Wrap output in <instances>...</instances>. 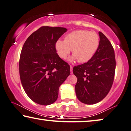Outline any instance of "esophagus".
Returning <instances> with one entry per match:
<instances>
[{"instance_id": "34e87169", "label": "esophagus", "mask_w": 131, "mask_h": 131, "mask_svg": "<svg viewBox=\"0 0 131 131\" xmlns=\"http://www.w3.org/2000/svg\"><path fill=\"white\" fill-rule=\"evenodd\" d=\"M70 72H71V73H72V70H73V67H72V66H70Z\"/></svg>"}]
</instances>
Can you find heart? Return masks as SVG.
<instances>
[{"mask_svg":"<svg viewBox=\"0 0 131 131\" xmlns=\"http://www.w3.org/2000/svg\"><path fill=\"white\" fill-rule=\"evenodd\" d=\"M99 42V37L96 32L78 30L68 34L64 41L58 40L55 43V48L62 59H65L72 50L73 55L70 58V61L78 59L80 63H86L96 52Z\"/></svg>","mask_w":131,"mask_h":131,"instance_id":"b5f03b06","label":"heart"}]
</instances>
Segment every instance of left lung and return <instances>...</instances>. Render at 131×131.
<instances>
[{
  "mask_svg": "<svg viewBox=\"0 0 131 131\" xmlns=\"http://www.w3.org/2000/svg\"><path fill=\"white\" fill-rule=\"evenodd\" d=\"M98 49L90 61L74 66L73 73L78 79L75 85L77 98L86 104L101 101L110 92L115 70L113 47L101 32H99Z\"/></svg>",
  "mask_w": 131,
  "mask_h": 131,
  "instance_id": "obj_1",
  "label": "left lung"
}]
</instances>
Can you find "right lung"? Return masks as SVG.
<instances>
[{
    "label": "right lung",
    "instance_id": "obj_1",
    "mask_svg": "<svg viewBox=\"0 0 131 131\" xmlns=\"http://www.w3.org/2000/svg\"><path fill=\"white\" fill-rule=\"evenodd\" d=\"M63 27L43 26L28 37L21 52L20 80L25 92L38 104L57 100L59 88L70 73V66L57 53L55 43L67 31Z\"/></svg>",
    "mask_w": 131,
    "mask_h": 131
}]
</instances>
